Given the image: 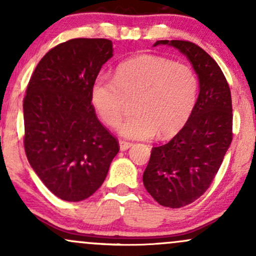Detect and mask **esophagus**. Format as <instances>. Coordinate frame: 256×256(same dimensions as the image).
I'll use <instances>...</instances> for the list:
<instances>
[{
  "label": "esophagus",
  "instance_id": "34e87169",
  "mask_svg": "<svg viewBox=\"0 0 256 256\" xmlns=\"http://www.w3.org/2000/svg\"><path fill=\"white\" fill-rule=\"evenodd\" d=\"M119 146H120V150L125 152V150H128V149L131 148L132 143L126 142V140H120V142H119Z\"/></svg>",
  "mask_w": 256,
  "mask_h": 256
}]
</instances>
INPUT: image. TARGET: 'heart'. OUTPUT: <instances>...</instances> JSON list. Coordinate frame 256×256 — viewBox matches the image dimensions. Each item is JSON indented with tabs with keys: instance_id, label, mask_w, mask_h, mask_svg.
Here are the masks:
<instances>
[{
	"instance_id": "1",
	"label": "heart",
	"mask_w": 256,
	"mask_h": 256,
	"mask_svg": "<svg viewBox=\"0 0 256 256\" xmlns=\"http://www.w3.org/2000/svg\"><path fill=\"white\" fill-rule=\"evenodd\" d=\"M198 79L190 66L152 54L128 58L116 68L113 79L96 78L91 102L104 124L119 125L128 101H134L136 116L119 126L130 140H167L180 132L195 108Z\"/></svg>"
}]
</instances>
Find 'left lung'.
I'll return each mask as SVG.
<instances>
[{"instance_id": "1", "label": "left lung", "mask_w": 256, "mask_h": 256, "mask_svg": "<svg viewBox=\"0 0 256 256\" xmlns=\"http://www.w3.org/2000/svg\"><path fill=\"white\" fill-rule=\"evenodd\" d=\"M188 58L198 79V96L186 125L166 144L152 149L143 173L146 192L158 204L180 208L204 195L232 140V104L218 64L188 40H156Z\"/></svg>"}]
</instances>
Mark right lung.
<instances>
[{
    "instance_id": "1",
    "label": "right lung",
    "mask_w": 256,
    "mask_h": 256,
    "mask_svg": "<svg viewBox=\"0 0 256 256\" xmlns=\"http://www.w3.org/2000/svg\"><path fill=\"white\" fill-rule=\"evenodd\" d=\"M112 56L110 40H70L44 55L26 89V156L43 184L64 201L90 198L119 152L91 104V85Z\"/></svg>"
}]
</instances>
